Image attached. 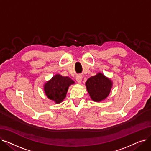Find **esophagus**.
I'll use <instances>...</instances> for the list:
<instances>
[{
  "instance_id": "obj_1",
  "label": "esophagus",
  "mask_w": 151,
  "mask_h": 151,
  "mask_svg": "<svg viewBox=\"0 0 151 151\" xmlns=\"http://www.w3.org/2000/svg\"><path fill=\"white\" fill-rule=\"evenodd\" d=\"M76 80L78 81V83H80L81 82V80H82V76L80 75H77L76 76Z\"/></svg>"
}]
</instances>
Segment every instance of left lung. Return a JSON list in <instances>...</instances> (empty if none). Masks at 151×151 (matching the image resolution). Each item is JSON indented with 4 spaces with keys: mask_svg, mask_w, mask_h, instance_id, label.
Instances as JSON below:
<instances>
[{
    "mask_svg": "<svg viewBox=\"0 0 151 151\" xmlns=\"http://www.w3.org/2000/svg\"><path fill=\"white\" fill-rule=\"evenodd\" d=\"M86 84L91 99L97 102L108 97L112 87L111 80L100 73L89 78Z\"/></svg>",
    "mask_w": 151,
    "mask_h": 151,
    "instance_id": "8db88e82",
    "label": "left lung"
}]
</instances>
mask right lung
I'll return each instance as SVG.
<instances>
[{
    "label": "right lung",
    "mask_w": 151,
    "mask_h": 151,
    "mask_svg": "<svg viewBox=\"0 0 151 151\" xmlns=\"http://www.w3.org/2000/svg\"><path fill=\"white\" fill-rule=\"evenodd\" d=\"M74 81L68 77L56 75L47 81L44 87L46 96L56 104H59L66 97L68 87Z\"/></svg>",
    "instance_id": "1"
}]
</instances>
